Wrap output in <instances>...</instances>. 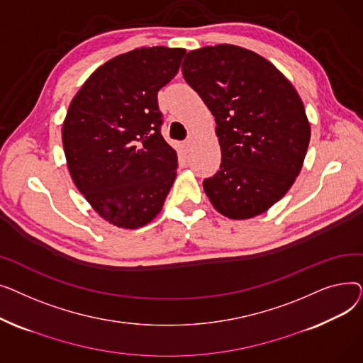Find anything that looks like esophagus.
<instances>
[{
	"label": "esophagus",
	"instance_id": "1",
	"mask_svg": "<svg viewBox=\"0 0 363 363\" xmlns=\"http://www.w3.org/2000/svg\"><path fill=\"white\" fill-rule=\"evenodd\" d=\"M194 141H196V137L194 135H189L185 141H184V147L186 148V150H189L193 147V144H194Z\"/></svg>",
	"mask_w": 363,
	"mask_h": 363
}]
</instances>
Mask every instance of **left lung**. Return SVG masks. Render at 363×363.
<instances>
[{
	"mask_svg": "<svg viewBox=\"0 0 363 363\" xmlns=\"http://www.w3.org/2000/svg\"><path fill=\"white\" fill-rule=\"evenodd\" d=\"M182 73L216 121L222 162L204 193L230 219L264 213L298 177L311 123L293 84L264 57L220 44L189 51Z\"/></svg>",
	"mask_w": 363,
	"mask_h": 363,
	"instance_id": "8db88e82",
	"label": "left lung"
}]
</instances>
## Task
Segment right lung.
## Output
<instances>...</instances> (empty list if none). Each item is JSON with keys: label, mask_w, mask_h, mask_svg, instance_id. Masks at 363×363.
Returning <instances> with one entry per match:
<instances>
[{"label": "right lung", "mask_w": 363, "mask_h": 363, "mask_svg": "<svg viewBox=\"0 0 363 363\" xmlns=\"http://www.w3.org/2000/svg\"><path fill=\"white\" fill-rule=\"evenodd\" d=\"M184 48L143 47L95 69L62 128L76 188L108 223L137 230L155 219L174 185L177 151L160 133L157 92L175 78Z\"/></svg>", "instance_id": "right-lung-1"}]
</instances>
